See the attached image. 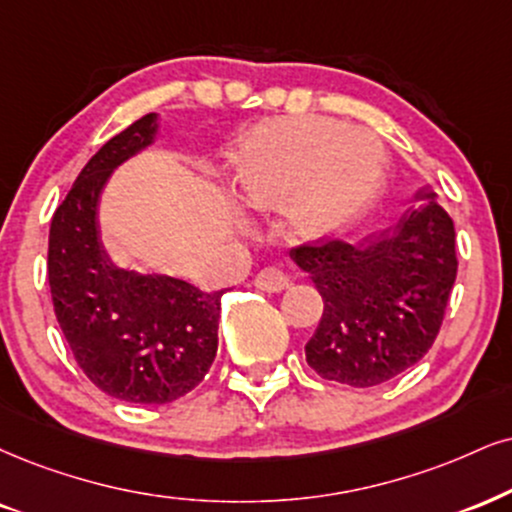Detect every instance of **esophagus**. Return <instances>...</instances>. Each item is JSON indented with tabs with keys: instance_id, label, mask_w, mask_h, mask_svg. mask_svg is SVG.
I'll return each mask as SVG.
<instances>
[{
	"instance_id": "esophagus-1",
	"label": "esophagus",
	"mask_w": 512,
	"mask_h": 512,
	"mask_svg": "<svg viewBox=\"0 0 512 512\" xmlns=\"http://www.w3.org/2000/svg\"><path fill=\"white\" fill-rule=\"evenodd\" d=\"M254 285L258 289H263V292L277 294V292H282V289L289 287V277L282 273L280 268H263L261 273L256 275Z\"/></svg>"
}]
</instances>
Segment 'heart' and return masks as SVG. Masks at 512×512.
I'll return each instance as SVG.
<instances>
[{
    "mask_svg": "<svg viewBox=\"0 0 512 512\" xmlns=\"http://www.w3.org/2000/svg\"><path fill=\"white\" fill-rule=\"evenodd\" d=\"M382 173L370 132L330 118H285L261 125L239 151L235 185L246 204L280 208L296 239L320 242L363 213Z\"/></svg>",
    "mask_w": 512,
    "mask_h": 512,
    "instance_id": "1",
    "label": "heart"
}]
</instances>
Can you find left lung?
I'll list each match as a JSON object with an SVG mask.
<instances>
[{"label":"left lung","mask_w":512,"mask_h":512,"mask_svg":"<svg viewBox=\"0 0 512 512\" xmlns=\"http://www.w3.org/2000/svg\"><path fill=\"white\" fill-rule=\"evenodd\" d=\"M425 189L394 230L365 244L325 242L292 251L323 296L306 361L325 380L375 387L430 351L456 282V230Z\"/></svg>","instance_id":"8db88e82"}]
</instances>
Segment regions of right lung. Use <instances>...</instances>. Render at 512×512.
Wrapping results in <instances>:
<instances>
[{"label":"right lung","mask_w":512,"mask_h":512,"mask_svg":"<svg viewBox=\"0 0 512 512\" xmlns=\"http://www.w3.org/2000/svg\"><path fill=\"white\" fill-rule=\"evenodd\" d=\"M149 113L111 137L80 170L49 230L47 275L54 313L75 361L104 394L170 403L204 380L218 351L220 296L180 277L113 263L99 232V199L111 173L151 147Z\"/></svg>","instance_id":"right-lung-1"}]
</instances>
